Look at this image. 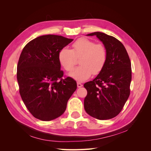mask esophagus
Segmentation results:
<instances>
[{
	"mask_svg": "<svg viewBox=\"0 0 151 151\" xmlns=\"http://www.w3.org/2000/svg\"><path fill=\"white\" fill-rule=\"evenodd\" d=\"M77 88H81V87H83V84H82L81 83H79V82H78V83H77Z\"/></svg>",
	"mask_w": 151,
	"mask_h": 151,
	"instance_id": "34e87169",
	"label": "esophagus"
}]
</instances>
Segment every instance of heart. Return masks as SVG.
Returning a JSON list of instances; mask_svg holds the SVG:
<instances>
[{
	"label": "heart",
	"mask_w": 151,
	"mask_h": 151,
	"mask_svg": "<svg viewBox=\"0 0 151 151\" xmlns=\"http://www.w3.org/2000/svg\"><path fill=\"white\" fill-rule=\"evenodd\" d=\"M72 50L63 48L58 53V60L67 72H71L79 59L81 65L70 76L77 81L83 82L93 75H98L107 61V50L102 43H96L86 38L77 40L72 44Z\"/></svg>",
	"instance_id": "obj_1"
}]
</instances>
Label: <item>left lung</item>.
Returning <instances> with one entry per match:
<instances>
[{"label":"left lung","mask_w":151,"mask_h":151,"mask_svg":"<svg viewBox=\"0 0 151 151\" xmlns=\"http://www.w3.org/2000/svg\"><path fill=\"white\" fill-rule=\"evenodd\" d=\"M96 35L107 50V61L93 80L84 84L88 91L84 105L86 113L98 120H108L119 114L129 98L132 80L131 62L123 45L101 32Z\"/></svg>","instance_id":"left-lung-1"}]
</instances>
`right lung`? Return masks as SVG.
I'll use <instances>...</instances> for the list:
<instances>
[{
	"label": "right lung",
	"mask_w": 151,
	"mask_h": 151,
	"mask_svg": "<svg viewBox=\"0 0 151 151\" xmlns=\"http://www.w3.org/2000/svg\"><path fill=\"white\" fill-rule=\"evenodd\" d=\"M72 39L55 35L39 36L26 45L17 67L19 93L35 118L50 121L61 116L77 89L76 81L63 78L58 53Z\"/></svg>",
	"instance_id": "add662e5"
}]
</instances>
